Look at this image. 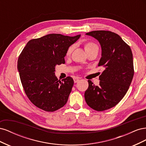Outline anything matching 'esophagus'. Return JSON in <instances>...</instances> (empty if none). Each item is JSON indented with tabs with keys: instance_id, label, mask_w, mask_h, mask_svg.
Here are the masks:
<instances>
[{
	"instance_id": "1",
	"label": "esophagus",
	"mask_w": 146,
	"mask_h": 146,
	"mask_svg": "<svg viewBox=\"0 0 146 146\" xmlns=\"http://www.w3.org/2000/svg\"><path fill=\"white\" fill-rule=\"evenodd\" d=\"M81 79L80 77H74V83H77L78 82L79 80H80Z\"/></svg>"
}]
</instances>
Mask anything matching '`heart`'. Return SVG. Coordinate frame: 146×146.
Here are the masks:
<instances>
[{"instance_id": "heart-1", "label": "heart", "mask_w": 146, "mask_h": 146, "mask_svg": "<svg viewBox=\"0 0 146 146\" xmlns=\"http://www.w3.org/2000/svg\"><path fill=\"white\" fill-rule=\"evenodd\" d=\"M83 46H84V48H85V50L86 52V53L88 52H89L90 50H91L92 48L98 47L94 42H92V41H85L83 43ZM72 50H73V46H70L68 48L67 51H66V56H69L70 54H71Z\"/></svg>"}]
</instances>
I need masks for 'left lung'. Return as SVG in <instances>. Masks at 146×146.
Returning <instances> with one entry per match:
<instances>
[{"mask_svg":"<svg viewBox=\"0 0 146 146\" xmlns=\"http://www.w3.org/2000/svg\"><path fill=\"white\" fill-rule=\"evenodd\" d=\"M86 35L98 39L102 47L98 66L104 68L99 86L88 80L85 99L90 107L98 111L116 106L124 97L134 76L133 54L130 47L117 34L96 30Z\"/></svg>","mask_w":146,"mask_h":146,"instance_id":"left-lung-1","label":"left lung"}]
</instances>
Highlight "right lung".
I'll list each match as a JSON object with an SVG mask.
<instances>
[{"mask_svg":"<svg viewBox=\"0 0 146 146\" xmlns=\"http://www.w3.org/2000/svg\"><path fill=\"white\" fill-rule=\"evenodd\" d=\"M80 37V35L48 34L31 39L23 48L17 60V69L25 93L36 107L53 112L67 102L73 78L58 80L55 67L65 63L68 48Z\"/></svg>","mask_w":146,"mask_h":146,"instance_id":"add662e5","label":"right lung"}]
</instances>
